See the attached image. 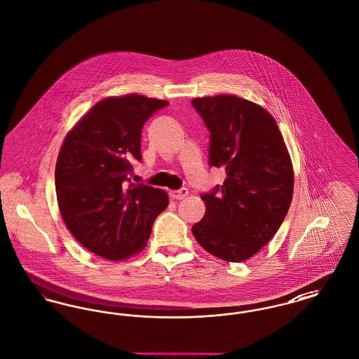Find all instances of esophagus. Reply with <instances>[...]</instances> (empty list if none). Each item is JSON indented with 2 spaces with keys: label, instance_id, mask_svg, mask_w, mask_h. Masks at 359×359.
Instances as JSON below:
<instances>
[{
  "label": "esophagus",
  "instance_id": "34e87169",
  "mask_svg": "<svg viewBox=\"0 0 359 359\" xmlns=\"http://www.w3.org/2000/svg\"><path fill=\"white\" fill-rule=\"evenodd\" d=\"M187 195V188H180V189H177V191H170V196H171L172 199H176V201L184 199Z\"/></svg>",
  "mask_w": 359,
  "mask_h": 359
}]
</instances>
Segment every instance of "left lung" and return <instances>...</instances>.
Returning a JSON list of instances; mask_svg holds the SVG:
<instances>
[{
	"mask_svg": "<svg viewBox=\"0 0 359 359\" xmlns=\"http://www.w3.org/2000/svg\"><path fill=\"white\" fill-rule=\"evenodd\" d=\"M191 103L210 132L208 165L227 176L201 195L205 214L192 234L212 256L245 261L273 238L290 210V154L273 117L256 103L234 95Z\"/></svg>",
	"mask_w": 359,
	"mask_h": 359,
	"instance_id": "1",
	"label": "left lung"
}]
</instances>
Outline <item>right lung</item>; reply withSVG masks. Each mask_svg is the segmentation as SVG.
Wrapping results in <instances>:
<instances>
[{
	"mask_svg": "<svg viewBox=\"0 0 359 359\" xmlns=\"http://www.w3.org/2000/svg\"><path fill=\"white\" fill-rule=\"evenodd\" d=\"M167 101L130 94L97 103L66 137L55 170L62 218L87 250L110 261L141 252L154 219L168 205L165 191L132 183L141 161V132Z\"/></svg>",
	"mask_w": 359,
	"mask_h": 359,
	"instance_id": "right-lung-1",
	"label": "right lung"
}]
</instances>
